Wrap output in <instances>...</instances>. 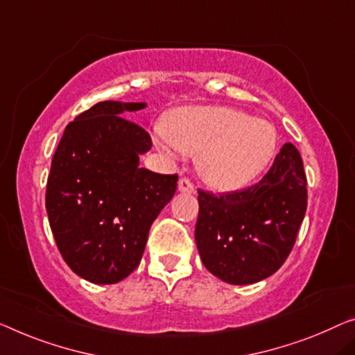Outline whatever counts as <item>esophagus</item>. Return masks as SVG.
Wrapping results in <instances>:
<instances>
[{"label":"esophagus","instance_id":"esophagus-1","mask_svg":"<svg viewBox=\"0 0 355 355\" xmlns=\"http://www.w3.org/2000/svg\"><path fill=\"white\" fill-rule=\"evenodd\" d=\"M178 191L184 193V194H193L194 193V184L189 182L188 178H180Z\"/></svg>","mask_w":355,"mask_h":355}]
</instances>
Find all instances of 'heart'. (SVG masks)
Segmentation results:
<instances>
[{"label":"heart","instance_id":"1","mask_svg":"<svg viewBox=\"0 0 355 355\" xmlns=\"http://www.w3.org/2000/svg\"><path fill=\"white\" fill-rule=\"evenodd\" d=\"M168 156H198L202 180L218 191L247 187L276 155V127L228 107H187L156 139Z\"/></svg>","mask_w":355,"mask_h":355}]
</instances>
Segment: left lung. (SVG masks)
<instances>
[{
    "label": "left lung",
    "mask_w": 355,
    "mask_h": 355,
    "mask_svg": "<svg viewBox=\"0 0 355 355\" xmlns=\"http://www.w3.org/2000/svg\"><path fill=\"white\" fill-rule=\"evenodd\" d=\"M196 245L223 282L248 285L272 276L292 252L308 205L306 173L292 144L253 187L228 194L199 189Z\"/></svg>",
    "instance_id": "obj_1"
}]
</instances>
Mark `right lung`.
<instances>
[{"mask_svg":"<svg viewBox=\"0 0 355 355\" xmlns=\"http://www.w3.org/2000/svg\"><path fill=\"white\" fill-rule=\"evenodd\" d=\"M145 102L107 100L67 125L47 178L46 210L63 260L92 284H116L139 266L148 232L178 175L140 167L145 129L124 118Z\"/></svg>","mask_w":355,"mask_h":355,"instance_id":"obj_1","label":"right lung"}]
</instances>
